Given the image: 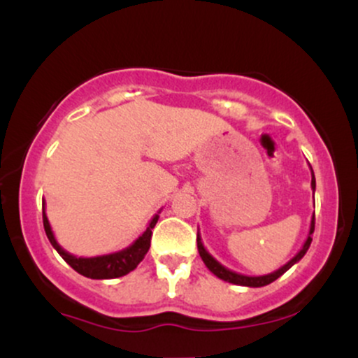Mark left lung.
Here are the masks:
<instances>
[{
    "instance_id": "1",
    "label": "left lung",
    "mask_w": 358,
    "mask_h": 358,
    "mask_svg": "<svg viewBox=\"0 0 358 358\" xmlns=\"http://www.w3.org/2000/svg\"><path fill=\"white\" fill-rule=\"evenodd\" d=\"M315 188H316L315 173H313V170H311V190H313V193H315ZM313 231H315V215L311 217V225H310V234H308V239L305 241V244H303V248L299 249V252L296 254V256L291 259V261H287L286 264L281 266L278 271H274V273H269V274H264V276H245V274H239V273H236V271H231V269L225 268V266H222L220 262L217 261L213 256H210V254H208V250L203 248V242H202V239H200V234H196V248H199V254H200V257H202V261L205 262V266H207L208 271L215 274L217 278L224 279V281H227V282H232V285L261 287V286L271 285L273 281H276V279L279 276H282V274H285L286 271L291 268V266H294L298 261H301V257L305 256L306 250L310 249L311 239H313V237H311Z\"/></svg>"
}]
</instances>
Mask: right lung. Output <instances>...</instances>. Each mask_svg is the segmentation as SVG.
<instances>
[{
	"label": "right lung",
	"instance_id": "1",
	"mask_svg": "<svg viewBox=\"0 0 358 358\" xmlns=\"http://www.w3.org/2000/svg\"><path fill=\"white\" fill-rule=\"evenodd\" d=\"M43 208V227L45 234H47L48 241L53 245V249L60 254L62 259L71 266L72 269H76L77 273L82 276L90 278V279H114L126 276L127 273H131L133 269L138 268L139 262L143 261L146 256V252L150 250L151 244V231L158 222V213L150 220L146 231L138 237L129 248L117 250V252L106 254V256H96V257H77L73 254L67 252L62 245L57 242L55 236H53L50 222L47 219V213H45V200L42 203Z\"/></svg>",
	"mask_w": 358,
	"mask_h": 358
}]
</instances>
